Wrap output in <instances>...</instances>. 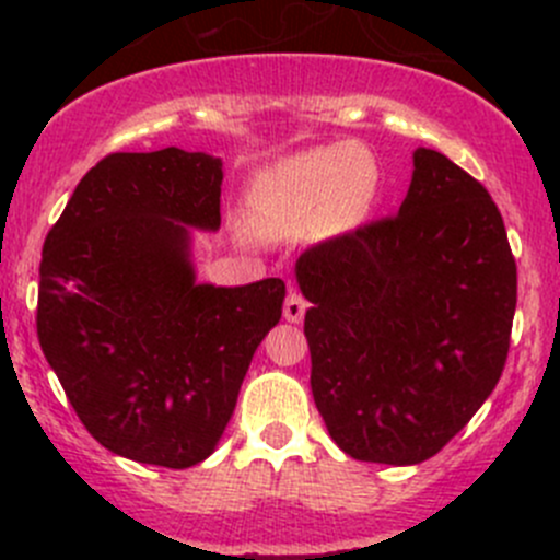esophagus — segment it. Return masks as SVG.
<instances>
[{
  "mask_svg": "<svg viewBox=\"0 0 560 560\" xmlns=\"http://www.w3.org/2000/svg\"><path fill=\"white\" fill-rule=\"evenodd\" d=\"M306 298L301 295L298 290H290L287 292V301H284V319L287 322H303V316H306Z\"/></svg>",
  "mask_w": 560,
  "mask_h": 560,
  "instance_id": "34e87169",
  "label": "esophagus"
}]
</instances>
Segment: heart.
<instances>
[{
	"label": "heart",
	"mask_w": 560,
	"mask_h": 560,
	"mask_svg": "<svg viewBox=\"0 0 560 560\" xmlns=\"http://www.w3.org/2000/svg\"><path fill=\"white\" fill-rule=\"evenodd\" d=\"M376 165L363 145L338 143L287 156L252 175L246 213L268 238L319 230L341 235L369 217Z\"/></svg>",
	"instance_id": "heart-1"
}]
</instances>
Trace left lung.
<instances>
[{
	"label": "left lung",
	"instance_id": "obj_1",
	"mask_svg": "<svg viewBox=\"0 0 560 560\" xmlns=\"http://www.w3.org/2000/svg\"><path fill=\"white\" fill-rule=\"evenodd\" d=\"M295 279L314 404L354 460H428L499 385L517 265L488 189L439 151H415L395 217L303 252Z\"/></svg>",
	"mask_w": 560,
	"mask_h": 560
}]
</instances>
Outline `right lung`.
Listing matches in <instances>:
<instances>
[{
	"mask_svg": "<svg viewBox=\"0 0 560 560\" xmlns=\"http://www.w3.org/2000/svg\"><path fill=\"white\" fill-rule=\"evenodd\" d=\"M222 178L202 151L110 154L45 238L39 347L86 431L129 460H206L281 319V279L197 284L191 230L222 224Z\"/></svg>",
	"mask_w": 560,
	"mask_h": 560,
	"instance_id": "add662e5",
	"label": "right lung"
}]
</instances>
